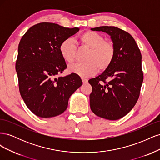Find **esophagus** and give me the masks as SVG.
Masks as SVG:
<instances>
[{
    "label": "esophagus",
    "mask_w": 160,
    "mask_h": 160,
    "mask_svg": "<svg viewBox=\"0 0 160 160\" xmlns=\"http://www.w3.org/2000/svg\"><path fill=\"white\" fill-rule=\"evenodd\" d=\"M81 79H82V81H83V83H88V80L87 79H85V78H82Z\"/></svg>",
    "instance_id": "obj_1"
}]
</instances>
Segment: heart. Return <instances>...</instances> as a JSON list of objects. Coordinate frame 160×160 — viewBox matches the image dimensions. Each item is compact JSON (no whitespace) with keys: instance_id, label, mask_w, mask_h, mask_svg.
Here are the masks:
<instances>
[{"instance_id":"obj_1","label":"heart","mask_w":160,"mask_h":160,"mask_svg":"<svg viewBox=\"0 0 160 160\" xmlns=\"http://www.w3.org/2000/svg\"><path fill=\"white\" fill-rule=\"evenodd\" d=\"M81 45L89 49L83 63H75L69 67L70 72L81 77H89L94 75L99 69L105 71L112 64L115 56V47L113 43L105 41L103 35L95 31H88L79 36ZM61 55L66 62L72 63L77 55V47L73 40L67 38L59 46Z\"/></svg>"}]
</instances>
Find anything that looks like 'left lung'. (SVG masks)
I'll return each mask as SVG.
<instances>
[{
    "instance_id": "left-lung-1",
    "label": "left lung",
    "mask_w": 160,
    "mask_h": 160,
    "mask_svg": "<svg viewBox=\"0 0 160 160\" xmlns=\"http://www.w3.org/2000/svg\"><path fill=\"white\" fill-rule=\"evenodd\" d=\"M91 30L111 36L115 56L108 69L89 80L90 108L100 118L117 120L133 109L139 97L143 80L141 52L133 37L121 28L103 26Z\"/></svg>"
}]
</instances>
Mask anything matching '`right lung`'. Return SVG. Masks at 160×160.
<instances>
[{
    "label": "right lung",
    "mask_w": 160,
    "mask_h": 160,
    "mask_svg": "<svg viewBox=\"0 0 160 160\" xmlns=\"http://www.w3.org/2000/svg\"><path fill=\"white\" fill-rule=\"evenodd\" d=\"M79 31L52 22L31 27L20 41L15 68L21 95L38 117L49 118L67 109L70 96L82 85L78 75L56 77L67 68L61 42Z\"/></svg>",
    "instance_id": "1"
}]
</instances>
